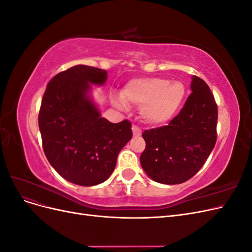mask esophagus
Here are the masks:
<instances>
[{"label":"esophagus","mask_w":252,"mask_h":252,"mask_svg":"<svg viewBox=\"0 0 252 252\" xmlns=\"http://www.w3.org/2000/svg\"><path fill=\"white\" fill-rule=\"evenodd\" d=\"M131 129H132V133H133L134 136H140V135L142 134V130H141V129H140L138 126L133 125Z\"/></svg>","instance_id":"esophagus-1"}]
</instances>
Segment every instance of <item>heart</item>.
Masks as SVG:
<instances>
[{
    "instance_id": "obj_1",
    "label": "heart",
    "mask_w": 252,
    "mask_h": 252,
    "mask_svg": "<svg viewBox=\"0 0 252 252\" xmlns=\"http://www.w3.org/2000/svg\"><path fill=\"white\" fill-rule=\"evenodd\" d=\"M186 87L182 82L162 78H141L129 81L121 91L118 105L140 107L141 117L150 125H163L177 114L185 100Z\"/></svg>"
}]
</instances>
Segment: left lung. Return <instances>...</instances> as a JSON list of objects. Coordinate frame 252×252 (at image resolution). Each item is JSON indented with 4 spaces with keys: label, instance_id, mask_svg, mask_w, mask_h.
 Returning <instances> with one entry per match:
<instances>
[{
    "label": "left lung",
    "instance_id": "8db88e82",
    "mask_svg": "<svg viewBox=\"0 0 252 252\" xmlns=\"http://www.w3.org/2000/svg\"><path fill=\"white\" fill-rule=\"evenodd\" d=\"M191 94L167 126L145 130L142 168L161 184L175 185L191 179L205 164L217 142L218 106L202 79L192 75Z\"/></svg>",
    "mask_w": 252,
    "mask_h": 252
}]
</instances>
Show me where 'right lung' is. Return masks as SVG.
I'll use <instances>...</instances> for the list:
<instances>
[{"label": "right lung", "instance_id": "obj_1", "mask_svg": "<svg viewBox=\"0 0 252 252\" xmlns=\"http://www.w3.org/2000/svg\"><path fill=\"white\" fill-rule=\"evenodd\" d=\"M106 80V70L75 65L50 80L41 104L45 156L61 177L80 186L107 180L132 138L130 122L110 123L90 96L91 84L102 86Z\"/></svg>", "mask_w": 252, "mask_h": 252}]
</instances>
